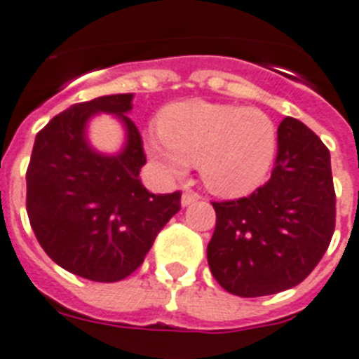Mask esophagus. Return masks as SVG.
I'll list each match as a JSON object with an SVG mask.
<instances>
[{"label": "esophagus", "mask_w": 359, "mask_h": 359, "mask_svg": "<svg viewBox=\"0 0 359 359\" xmlns=\"http://www.w3.org/2000/svg\"><path fill=\"white\" fill-rule=\"evenodd\" d=\"M195 201H198V195L197 194H191V191H186V194H182V198H180V204L182 206H189V204H194Z\"/></svg>", "instance_id": "esophagus-1"}]
</instances>
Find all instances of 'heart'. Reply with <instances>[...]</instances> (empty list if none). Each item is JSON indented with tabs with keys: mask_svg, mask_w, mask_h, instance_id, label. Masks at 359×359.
Segmentation results:
<instances>
[{
	"mask_svg": "<svg viewBox=\"0 0 359 359\" xmlns=\"http://www.w3.org/2000/svg\"><path fill=\"white\" fill-rule=\"evenodd\" d=\"M277 149L276 123L259 109L188 100L170 105L146 153L156 171L182 177L189 165L212 194L241 197L263 184Z\"/></svg>",
	"mask_w": 359,
	"mask_h": 359,
	"instance_id": "b5f03b06",
	"label": "heart"
}]
</instances>
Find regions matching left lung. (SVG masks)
<instances>
[{
  "label": "left lung",
  "instance_id": "obj_1",
  "mask_svg": "<svg viewBox=\"0 0 359 359\" xmlns=\"http://www.w3.org/2000/svg\"><path fill=\"white\" fill-rule=\"evenodd\" d=\"M208 264L233 296L259 297L299 285L327 252L336 224L330 153L296 118L277 129L272 177L250 197L213 203Z\"/></svg>",
  "mask_w": 359,
  "mask_h": 359
}]
</instances>
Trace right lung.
<instances>
[{
    "label": "right lung",
    "instance_id": "1",
    "mask_svg": "<svg viewBox=\"0 0 359 359\" xmlns=\"http://www.w3.org/2000/svg\"><path fill=\"white\" fill-rule=\"evenodd\" d=\"M133 93L71 105L36 135L27 170V213L45 254L63 270L98 283L133 273L158 231L180 210V194H151L140 170L142 138L128 114ZM113 114L124 129L116 154L98 152L88 122Z\"/></svg>",
    "mask_w": 359,
    "mask_h": 359
}]
</instances>
